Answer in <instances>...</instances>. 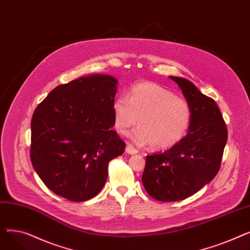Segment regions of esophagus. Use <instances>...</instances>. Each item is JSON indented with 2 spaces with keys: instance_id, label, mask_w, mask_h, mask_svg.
<instances>
[{
  "instance_id": "34e87169",
  "label": "esophagus",
  "mask_w": 250,
  "mask_h": 250,
  "mask_svg": "<svg viewBox=\"0 0 250 250\" xmlns=\"http://www.w3.org/2000/svg\"><path fill=\"white\" fill-rule=\"evenodd\" d=\"M125 152L127 154H130V155H135V154L138 153V150L135 147H133L132 145H127L126 148H125Z\"/></svg>"
}]
</instances>
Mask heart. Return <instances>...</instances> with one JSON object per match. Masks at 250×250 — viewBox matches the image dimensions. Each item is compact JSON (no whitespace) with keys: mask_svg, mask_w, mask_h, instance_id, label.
<instances>
[{"mask_svg":"<svg viewBox=\"0 0 250 250\" xmlns=\"http://www.w3.org/2000/svg\"><path fill=\"white\" fill-rule=\"evenodd\" d=\"M114 126L122 135H130L138 145L151 144L154 149L174 146L185 137L191 123V107L183 98L152 82H142L130 87L128 97L118 95L112 103Z\"/></svg>","mask_w":250,"mask_h":250,"instance_id":"obj_1","label":"heart"}]
</instances>
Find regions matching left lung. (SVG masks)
<instances>
[{"label":"left lung","instance_id":"left-lung-1","mask_svg":"<svg viewBox=\"0 0 250 250\" xmlns=\"http://www.w3.org/2000/svg\"><path fill=\"white\" fill-rule=\"evenodd\" d=\"M191 107L188 133L165 152L147 156L142 182L153 199L182 201L199 191L219 171L227 143V128L215 100L188 79L169 76Z\"/></svg>","mask_w":250,"mask_h":250}]
</instances>
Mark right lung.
<instances>
[{
    "mask_svg": "<svg viewBox=\"0 0 250 250\" xmlns=\"http://www.w3.org/2000/svg\"><path fill=\"white\" fill-rule=\"evenodd\" d=\"M118 81L89 75L56 87L31 120L30 158L44 185L72 202L88 201L102 189L108 163L125 143L112 129Z\"/></svg>",
    "mask_w": 250,
    "mask_h": 250,
    "instance_id": "right-lung-1",
    "label": "right lung"
}]
</instances>
